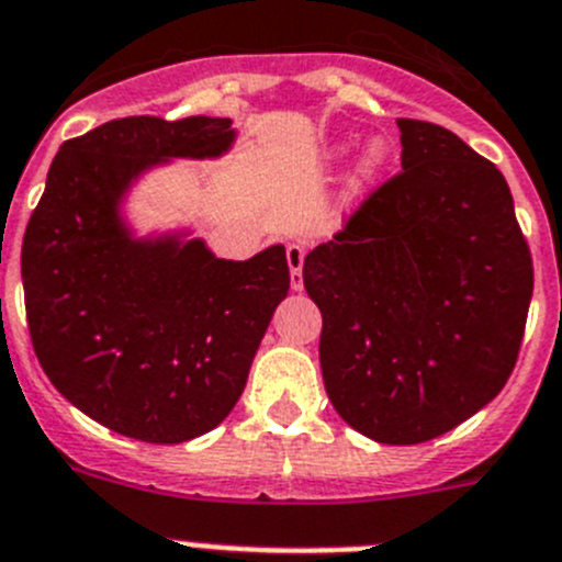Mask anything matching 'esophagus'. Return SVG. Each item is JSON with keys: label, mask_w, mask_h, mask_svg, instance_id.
<instances>
[{"label": "esophagus", "mask_w": 562, "mask_h": 562, "mask_svg": "<svg viewBox=\"0 0 562 562\" xmlns=\"http://www.w3.org/2000/svg\"><path fill=\"white\" fill-rule=\"evenodd\" d=\"M303 259H306V250L301 245H290L286 248V265H290V284L292 290H303Z\"/></svg>", "instance_id": "obj_1"}]
</instances>
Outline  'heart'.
<instances>
[{
  "mask_svg": "<svg viewBox=\"0 0 562 562\" xmlns=\"http://www.w3.org/2000/svg\"><path fill=\"white\" fill-rule=\"evenodd\" d=\"M345 146H334L328 148L325 159H339L345 157ZM383 165H386V146H383V143H372L364 151V157L358 159L356 170H352L350 184H347V198H350V201H361V198L370 195L372 187L378 184V176H381Z\"/></svg>",
  "mask_w": 562,
  "mask_h": 562,
  "instance_id": "1",
  "label": "heart"
}]
</instances>
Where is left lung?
I'll list each match as a JSON object with an SVG mask.
<instances>
[{
	"label": "left lung",
	"mask_w": 562,
	"mask_h": 562,
	"mask_svg": "<svg viewBox=\"0 0 562 562\" xmlns=\"http://www.w3.org/2000/svg\"><path fill=\"white\" fill-rule=\"evenodd\" d=\"M397 126L403 170L306 256L303 286L336 414L381 445H422L510 378L532 256L494 162L445 126Z\"/></svg>",
	"instance_id": "obj_1"
}]
</instances>
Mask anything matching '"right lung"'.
<instances>
[{"label":"right lung","mask_w":562,"mask_h":562,"mask_svg":"<svg viewBox=\"0 0 562 562\" xmlns=\"http://www.w3.org/2000/svg\"><path fill=\"white\" fill-rule=\"evenodd\" d=\"M228 117H117L66 140L21 245L26 325L57 392L99 425L181 445L221 425L290 292L284 245L217 259L187 232L135 237L126 192L170 159H215Z\"/></svg>","instance_id":"1"}]
</instances>
